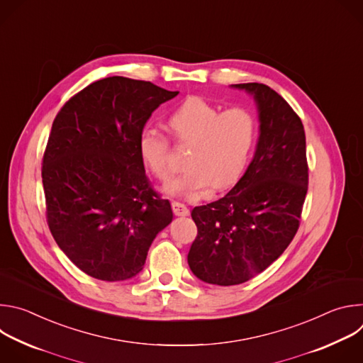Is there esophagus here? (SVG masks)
<instances>
[{
	"mask_svg": "<svg viewBox=\"0 0 363 363\" xmlns=\"http://www.w3.org/2000/svg\"><path fill=\"white\" fill-rule=\"evenodd\" d=\"M171 206H172V211H174L175 216H178V217L189 216V210H188V206L185 203L178 202V201H172Z\"/></svg>",
	"mask_w": 363,
	"mask_h": 363,
	"instance_id": "1",
	"label": "esophagus"
}]
</instances>
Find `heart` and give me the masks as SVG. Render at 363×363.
Returning <instances> with one entry per match:
<instances>
[{
    "instance_id": "b5f03b06",
    "label": "heart",
    "mask_w": 363,
    "mask_h": 363,
    "mask_svg": "<svg viewBox=\"0 0 363 363\" xmlns=\"http://www.w3.org/2000/svg\"><path fill=\"white\" fill-rule=\"evenodd\" d=\"M175 140L189 146L185 172L167 191L192 196L206 186L224 189L242 175L255 142V121L244 108H221L199 96L185 99L168 121ZM139 153L153 177L167 182L175 172L171 142L157 129L146 128L139 135Z\"/></svg>"
}]
</instances>
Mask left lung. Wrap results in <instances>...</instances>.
<instances>
[{
  "instance_id": "1",
  "label": "left lung",
  "mask_w": 363,
  "mask_h": 363,
  "mask_svg": "<svg viewBox=\"0 0 363 363\" xmlns=\"http://www.w3.org/2000/svg\"><path fill=\"white\" fill-rule=\"evenodd\" d=\"M233 86L254 97L260 136L235 186L192 210L198 234L188 252L192 273L218 286L245 283L277 260L298 230L308 185L306 136L297 113L263 83Z\"/></svg>"
}]
</instances>
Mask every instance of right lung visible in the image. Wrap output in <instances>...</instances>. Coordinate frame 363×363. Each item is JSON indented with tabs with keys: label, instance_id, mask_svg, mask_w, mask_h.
Returning <instances> with one entry per match:
<instances>
[{
	"label": "right lung",
	"instance_id": "right-lung-1",
	"mask_svg": "<svg viewBox=\"0 0 363 363\" xmlns=\"http://www.w3.org/2000/svg\"><path fill=\"white\" fill-rule=\"evenodd\" d=\"M177 94L150 82L106 77L69 99L51 126L41 167L47 224L90 277H135L153 238L172 221L169 201L145 174L139 135Z\"/></svg>",
	"mask_w": 363,
	"mask_h": 363
}]
</instances>
